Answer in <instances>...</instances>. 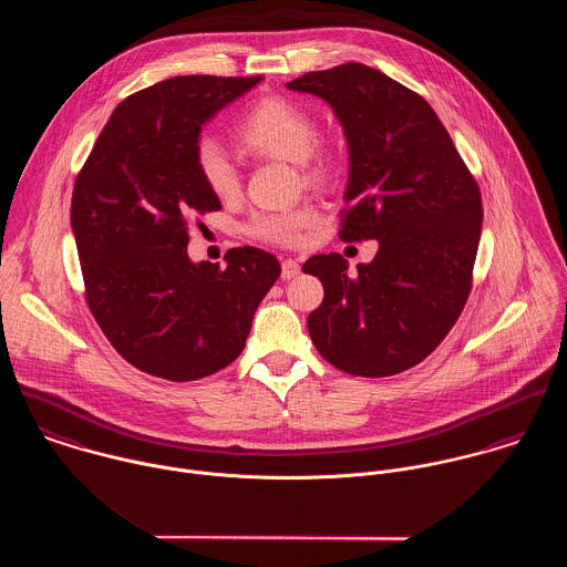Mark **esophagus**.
I'll use <instances>...</instances> for the list:
<instances>
[{
	"label": "esophagus",
	"mask_w": 567,
	"mask_h": 567,
	"mask_svg": "<svg viewBox=\"0 0 567 567\" xmlns=\"http://www.w3.org/2000/svg\"><path fill=\"white\" fill-rule=\"evenodd\" d=\"M299 272H301V266H299L297 259H284V264H281V277L284 279H295Z\"/></svg>",
	"instance_id": "esophagus-1"
}]
</instances>
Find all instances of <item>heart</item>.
<instances>
[{"label": "heart", "mask_w": 567, "mask_h": 567, "mask_svg": "<svg viewBox=\"0 0 567 567\" xmlns=\"http://www.w3.org/2000/svg\"><path fill=\"white\" fill-rule=\"evenodd\" d=\"M317 122L303 106L286 97H264L244 113L234 135L248 155L297 163L308 183L321 185L333 174V155L317 142ZM196 169L214 196L231 198L238 194V169L214 140L198 144ZM317 220L312 207L261 214L252 220L250 234L268 243L299 244L303 231Z\"/></svg>", "instance_id": "b5f03b06"}]
</instances>
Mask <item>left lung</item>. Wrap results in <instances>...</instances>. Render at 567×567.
<instances>
[{
    "instance_id": "obj_1",
    "label": "left lung",
    "mask_w": 567,
    "mask_h": 567,
    "mask_svg": "<svg viewBox=\"0 0 567 567\" xmlns=\"http://www.w3.org/2000/svg\"><path fill=\"white\" fill-rule=\"evenodd\" d=\"M286 86L324 100L342 126L349 209L340 238L380 244L353 275L338 252L303 264L324 290L308 317L312 342L349 375L402 373L465 308L483 231L478 183L432 106L380 70L344 63Z\"/></svg>"
}]
</instances>
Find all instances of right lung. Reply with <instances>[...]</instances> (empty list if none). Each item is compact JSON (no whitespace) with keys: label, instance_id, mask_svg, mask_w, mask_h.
<instances>
[{"label":"right lung","instance_id":"obj_1","mask_svg":"<svg viewBox=\"0 0 567 567\" xmlns=\"http://www.w3.org/2000/svg\"><path fill=\"white\" fill-rule=\"evenodd\" d=\"M257 82L174 76L128 95L76 178L86 306L115 351L155 378L189 382L231 364L281 272L252 246L227 250L225 268L187 255V216L220 207L196 169L200 131Z\"/></svg>","mask_w":567,"mask_h":567}]
</instances>
